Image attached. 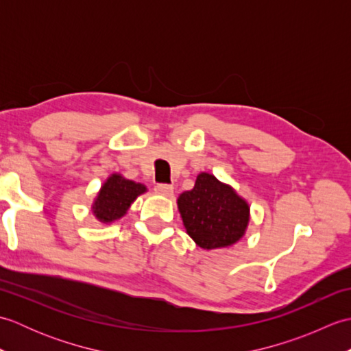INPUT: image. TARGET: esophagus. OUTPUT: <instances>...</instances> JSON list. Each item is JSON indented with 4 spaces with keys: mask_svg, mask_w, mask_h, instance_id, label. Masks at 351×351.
Instances as JSON below:
<instances>
[{
    "mask_svg": "<svg viewBox=\"0 0 351 351\" xmlns=\"http://www.w3.org/2000/svg\"><path fill=\"white\" fill-rule=\"evenodd\" d=\"M155 193H156V195L170 197L171 195H173V185H170V184H156L155 185Z\"/></svg>",
    "mask_w": 351,
    "mask_h": 351,
    "instance_id": "34e87169",
    "label": "esophagus"
}]
</instances>
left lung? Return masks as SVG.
Here are the masks:
<instances>
[{"instance_id": "1", "label": "left lung", "mask_w": 351, "mask_h": 351, "mask_svg": "<svg viewBox=\"0 0 351 351\" xmlns=\"http://www.w3.org/2000/svg\"><path fill=\"white\" fill-rule=\"evenodd\" d=\"M184 228L199 247L223 249L241 240L250 220V206L230 185L202 171L193 190L178 197Z\"/></svg>"}]
</instances>
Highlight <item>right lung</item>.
I'll return each instance as SVG.
<instances>
[{"label":"right lung","mask_w":351,"mask_h":351,"mask_svg":"<svg viewBox=\"0 0 351 351\" xmlns=\"http://www.w3.org/2000/svg\"><path fill=\"white\" fill-rule=\"evenodd\" d=\"M146 191V185L126 180L121 173H113L102 184L95 197L92 213L101 223H113L122 219L134 200Z\"/></svg>","instance_id":"add662e5"}]
</instances>
